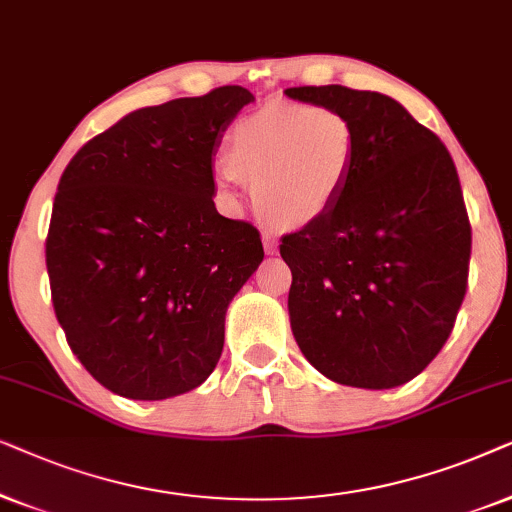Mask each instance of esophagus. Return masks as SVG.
<instances>
[{
	"label": "esophagus",
	"instance_id": "34e87169",
	"mask_svg": "<svg viewBox=\"0 0 512 512\" xmlns=\"http://www.w3.org/2000/svg\"><path fill=\"white\" fill-rule=\"evenodd\" d=\"M262 241H264V250H267V255H274V252L278 250V241H276V238L267 234V236L262 238Z\"/></svg>",
	"mask_w": 512,
	"mask_h": 512
}]
</instances>
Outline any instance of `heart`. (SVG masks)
<instances>
[{
	"label": "heart",
	"mask_w": 512,
	"mask_h": 512,
	"mask_svg": "<svg viewBox=\"0 0 512 512\" xmlns=\"http://www.w3.org/2000/svg\"><path fill=\"white\" fill-rule=\"evenodd\" d=\"M358 159V133L335 109L278 102L231 128L229 156L215 161L222 189L252 185V203L274 227L318 222L342 199Z\"/></svg>",
	"instance_id": "1"
}]
</instances>
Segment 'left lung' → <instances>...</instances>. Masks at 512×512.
<instances>
[{"mask_svg": "<svg viewBox=\"0 0 512 512\" xmlns=\"http://www.w3.org/2000/svg\"><path fill=\"white\" fill-rule=\"evenodd\" d=\"M285 95L335 109L358 133L342 199L281 241L292 335L337 384H405L445 346L468 288L470 222L452 156L388 95L337 84Z\"/></svg>", "mask_w": 512, "mask_h": 512, "instance_id": "8db88e82", "label": "left lung"}]
</instances>
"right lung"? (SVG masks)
<instances>
[{"instance_id":"add662e5","label":"right lung","mask_w":512,"mask_h":512,"mask_svg":"<svg viewBox=\"0 0 512 512\" xmlns=\"http://www.w3.org/2000/svg\"><path fill=\"white\" fill-rule=\"evenodd\" d=\"M252 100L220 86L142 107L88 140L60 177L46 236L53 311L112 393L173 398L222 356L224 313L264 248L250 222L215 210L213 154Z\"/></svg>"}]
</instances>
